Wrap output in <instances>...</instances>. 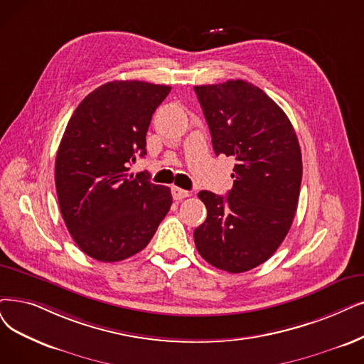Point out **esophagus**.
Here are the masks:
<instances>
[{
	"instance_id": "obj_1",
	"label": "esophagus",
	"mask_w": 364,
	"mask_h": 364,
	"mask_svg": "<svg viewBox=\"0 0 364 364\" xmlns=\"http://www.w3.org/2000/svg\"><path fill=\"white\" fill-rule=\"evenodd\" d=\"M171 196H173L174 200H182V198L190 197V193L182 190V188H179V186H173L171 188Z\"/></svg>"
}]
</instances>
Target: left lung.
I'll return each instance as SVG.
<instances>
[{
	"instance_id": "obj_1",
	"label": "left lung",
	"mask_w": 364,
	"mask_h": 364,
	"mask_svg": "<svg viewBox=\"0 0 364 364\" xmlns=\"http://www.w3.org/2000/svg\"><path fill=\"white\" fill-rule=\"evenodd\" d=\"M216 155L235 159L227 197L200 191L208 218L194 230L198 254L230 273L269 259L293 224L301 183V152L284 110L245 80L194 86Z\"/></svg>"
}]
</instances>
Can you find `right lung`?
Listing matches in <instances>:
<instances>
[{"label": "right lung", "instance_id": "obj_1", "mask_svg": "<svg viewBox=\"0 0 364 364\" xmlns=\"http://www.w3.org/2000/svg\"><path fill=\"white\" fill-rule=\"evenodd\" d=\"M170 86L114 80L86 95L67 124L55 161L61 215L73 240L113 263L140 252L171 206L170 188L129 166L146 155V133Z\"/></svg>", "mask_w": 364, "mask_h": 364}]
</instances>
